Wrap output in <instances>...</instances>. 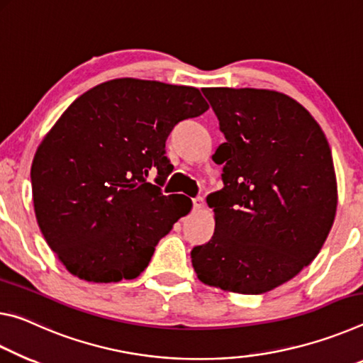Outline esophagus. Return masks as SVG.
Here are the masks:
<instances>
[{
	"label": "esophagus",
	"mask_w": 363,
	"mask_h": 363,
	"mask_svg": "<svg viewBox=\"0 0 363 363\" xmlns=\"http://www.w3.org/2000/svg\"><path fill=\"white\" fill-rule=\"evenodd\" d=\"M203 207H204V198H201V196H199V198L193 199V209L194 211H201Z\"/></svg>",
	"instance_id": "34e87169"
}]
</instances>
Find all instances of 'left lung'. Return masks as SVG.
I'll list each match as a JSON object with an SVG mask.
<instances>
[{"mask_svg":"<svg viewBox=\"0 0 363 363\" xmlns=\"http://www.w3.org/2000/svg\"><path fill=\"white\" fill-rule=\"evenodd\" d=\"M227 143L216 154L223 188L207 198L216 212L211 241L191 251L203 283L262 294L317 257L336 216L328 141L306 108L255 88H204Z\"/></svg>","mask_w":363,"mask_h":363,"instance_id":"obj_1","label":"left lung"}]
</instances>
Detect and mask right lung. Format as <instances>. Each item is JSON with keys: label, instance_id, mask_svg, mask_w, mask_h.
I'll use <instances>...</instances> for the list:
<instances>
[{"label": "right lung", "instance_id": "right-lung-1", "mask_svg": "<svg viewBox=\"0 0 363 363\" xmlns=\"http://www.w3.org/2000/svg\"><path fill=\"white\" fill-rule=\"evenodd\" d=\"M207 109L198 88L138 79L104 82L69 106L35 152L30 177L41 233L72 275L116 283L146 269L191 209L183 194L160 189L172 170L165 141Z\"/></svg>", "mask_w": 363, "mask_h": 363}]
</instances>
